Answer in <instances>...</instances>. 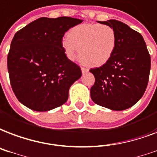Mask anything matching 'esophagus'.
<instances>
[{
    "label": "esophagus",
    "instance_id": "esophagus-1",
    "mask_svg": "<svg viewBox=\"0 0 157 157\" xmlns=\"http://www.w3.org/2000/svg\"><path fill=\"white\" fill-rule=\"evenodd\" d=\"M89 71V70L87 69V68H85V67H81V72H82V74H86Z\"/></svg>",
    "mask_w": 157,
    "mask_h": 157
}]
</instances>
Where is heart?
I'll list each match as a JSON object with an SVG mask.
<instances>
[{
  "label": "heart",
  "instance_id": "heart-1",
  "mask_svg": "<svg viewBox=\"0 0 157 157\" xmlns=\"http://www.w3.org/2000/svg\"><path fill=\"white\" fill-rule=\"evenodd\" d=\"M117 44L115 30L110 25L83 24L71 28L62 42L64 53L71 61L80 57L84 63L101 67L114 53Z\"/></svg>",
  "mask_w": 157,
  "mask_h": 157
}]
</instances>
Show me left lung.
Instances as JSON below:
<instances>
[{
    "instance_id": "8db88e82",
    "label": "left lung",
    "mask_w": 157,
    "mask_h": 157,
    "mask_svg": "<svg viewBox=\"0 0 157 157\" xmlns=\"http://www.w3.org/2000/svg\"><path fill=\"white\" fill-rule=\"evenodd\" d=\"M115 30L117 44L110 60L90 70L95 81L90 97L95 104L121 111L133 106L147 86L151 57L142 36L116 20L98 21Z\"/></svg>"
}]
</instances>
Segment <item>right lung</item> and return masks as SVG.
I'll return each mask as SVG.
<instances>
[{"instance_id": "obj_1", "label": "right lung", "mask_w": 157, "mask_h": 157, "mask_svg": "<svg viewBox=\"0 0 157 157\" xmlns=\"http://www.w3.org/2000/svg\"><path fill=\"white\" fill-rule=\"evenodd\" d=\"M83 20L42 17L15 33L7 67L12 90L21 104L34 111H48L67 102L81 68L68 59L62 39Z\"/></svg>"}]
</instances>
